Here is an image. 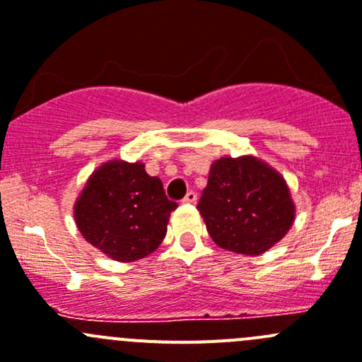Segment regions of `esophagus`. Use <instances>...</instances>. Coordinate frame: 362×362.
I'll return each instance as SVG.
<instances>
[{
	"label": "esophagus",
	"instance_id": "1",
	"mask_svg": "<svg viewBox=\"0 0 362 362\" xmlns=\"http://www.w3.org/2000/svg\"><path fill=\"white\" fill-rule=\"evenodd\" d=\"M182 202L186 204H195L197 202V193L195 192H188L185 195V199H182Z\"/></svg>",
	"mask_w": 362,
	"mask_h": 362
}]
</instances>
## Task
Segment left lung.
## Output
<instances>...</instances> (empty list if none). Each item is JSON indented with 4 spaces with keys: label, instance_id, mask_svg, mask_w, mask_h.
<instances>
[{
    "label": "left lung",
    "instance_id": "left-lung-1",
    "mask_svg": "<svg viewBox=\"0 0 362 362\" xmlns=\"http://www.w3.org/2000/svg\"><path fill=\"white\" fill-rule=\"evenodd\" d=\"M197 209L220 248L253 257L284 239L296 216L284 176L255 156L213 162Z\"/></svg>",
    "mask_w": 362,
    "mask_h": 362
}]
</instances>
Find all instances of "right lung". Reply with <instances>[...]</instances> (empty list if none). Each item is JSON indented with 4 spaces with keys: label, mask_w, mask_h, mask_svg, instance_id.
<instances>
[{
    "label": "right lung",
    "mask_w": 362,
    "mask_h": 362,
    "mask_svg": "<svg viewBox=\"0 0 362 362\" xmlns=\"http://www.w3.org/2000/svg\"><path fill=\"white\" fill-rule=\"evenodd\" d=\"M176 207L144 163L110 160L89 176L74 216L89 245L117 262H134L162 245Z\"/></svg>",
    "instance_id": "right-lung-1"
}]
</instances>
